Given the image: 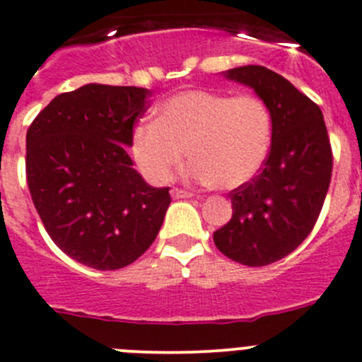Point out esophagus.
I'll return each instance as SVG.
<instances>
[{
    "label": "esophagus",
    "instance_id": "obj_1",
    "mask_svg": "<svg viewBox=\"0 0 362 362\" xmlns=\"http://www.w3.org/2000/svg\"><path fill=\"white\" fill-rule=\"evenodd\" d=\"M171 196H173L175 199H184V198H192V192L184 191V189L173 187L171 189Z\"/></svg>",
    "mask_w": 362,
    "mask_h": 362
}]
</instances>
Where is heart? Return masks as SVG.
I'll return each instance as SVG.
<instances>
[{
    "instance_id": "obj_1",
    "label": "heart",
    "mask_w": 362,
    "mask_h": 362,
    "mask_svg": "<svg viewBox=\"0 0 362 362\" xmlns=\"http://www.w3.org/2000/svg\"><path fill=\"white\" fill-rule=\"evenodd\" d=\"M156 122L132 132L131 152L152 184H166L188 150L194 180L233 189L251 180L265 163L272 117L259 97L226 95L210 90H184L156 110Z\"/></svg>"
}]
</instances>
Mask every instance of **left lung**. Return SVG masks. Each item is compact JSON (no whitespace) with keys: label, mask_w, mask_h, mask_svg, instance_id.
<instances>
[{"label":"left lung","mask_w":362,"mask_h":362,"mask_svg":"<svg viewBox=\"0 0 362 362\" xmlns=\"http://www.w3.org/2000/svg\"><path fill=\"white\" fill-rule=\"evenodd\" d=\"M224 77L267 104L272 143L258 175L230 192L233 216L214 242L233 262L263 267L296 251L313 230L331 184V143L320 107L283 76L245 65Z\"/></svg>","instance_id":"obj_1"}]
</instances>
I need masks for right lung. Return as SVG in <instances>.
I'll return each mask as SVG.
<instances>
[{
    "label": "right lung",
    "mask_w": 362,
    "mask_h": 362,
    "mask_svg": "<svg viewBox=\"0 0 362 362\" xmlns=\"http://www.w3.org/2000/svg\"><path fill=\"white\" fill-rule=\"evenodd\" d=\"M150 90L84 84L54 97L26 134V178L45 231L97 270L131 265L152 245L170 206L127 153Z\"/></svg>",
    "instance_id": "1"
}]
</instances>
